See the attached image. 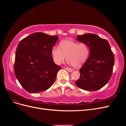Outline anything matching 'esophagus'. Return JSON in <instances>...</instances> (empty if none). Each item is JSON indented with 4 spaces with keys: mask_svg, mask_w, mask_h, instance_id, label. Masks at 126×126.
Returning <instances> with one entry per match:
<instances>
[{
    "mask_svg": "<svg viewBox=\"0 0 126 126\" xmlns=\"http://www.w3.org/2000/svg\"><path fill=\"white\" fill-rule=\"evenodd\" d=\"M64 69H65L67 71L69 72H72V71H73V70L70 69V68H64Z\"/></svg>",
    "mask_w": 126,
    "mask_h": 126,
    "instance_id": "esophagus-1",
    "label": "esophagus"
}]
</instances>
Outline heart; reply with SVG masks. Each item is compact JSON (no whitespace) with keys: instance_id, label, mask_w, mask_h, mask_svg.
<instances>
[{"instance_id":"obj_1","label":"heart","mask_w":126,"mask_h":126,"mask_svg":"<svg viewBox=\"0 0 126 126\" xmlns=\"http://www.w3.org/2000/svg\"><path fill=\"white\" fill-rule=\"evenodd\" d=\"M89 54V48L86 44L78 43L71 39L61 41L59 47L51 49V55L55 63L60 64L65 59L74 67H78L84 63Z\"/></svg>"}]
</instances>
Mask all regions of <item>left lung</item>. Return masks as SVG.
Returning <instances> with one entry per match:
<instances>
[{
	"label": "left lung",
	"instance_id": "left-lung-1",
	"mask_svg": "<svg viewBox=\"0 0 126 126\" xmlns=\"http://www.w3.org/2000/svg\"><path fill=\"white\" fill-rule=\"evenodd\" d=\"M77 40L86 44L89 48L88 58L81 67L77 86L88 91L101 89L111 78L115 58L108 41L94 33L78 35Z\"/></svg>",
	"mask_w": 126,
	"mask_h": 126
}]
</instances>
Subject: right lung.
<instances>
[{"label":"right lung","mask_w":126,"mask_h":126,"mask_svg":"<svg viewBox=\"0 0 126 126\" xmlns=\"http://www.w3.org/2000/svg\"><path fill=\"white\" fill-rule=\"evenodd\" d=\"M58 39L43 32H35L22 39L15 55L14 71L20 84L29 93L49 89L62 67L55 63L51 49Z\"/></svg>","instance_id":"add662e5"}]
</instances>
